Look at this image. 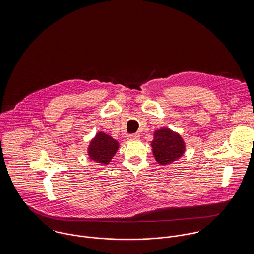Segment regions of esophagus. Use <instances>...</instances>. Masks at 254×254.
<instances>
[{
    "label": "esophagus",
    "mask_w": 254,
    "mask_h": 254,
    "mask_svg": "<svg viewBox=\"0 0 254 254\" xmlns=\"http://www.w3.org/2000/svg\"><path fill=\"white\" fill-rule=\"evenodd\" d=\"M127 139L128 140H138L140 139V135L138 133H135V134H129L127 136Z\"/></svg>",
    "instance_id": "esophagus-1"
}]
</instances>
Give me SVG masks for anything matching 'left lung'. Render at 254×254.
<instances>
[{"mask_svg": "<svg viewBox=\"0 0 254 254\" xmlns=\"http://www.w3.org/2000/svg\"><path fill=\"white\" fill-rule=\"evenodd\" d=\"M151 146L156 161L161 165L174 162L185 151V145L180 135L169 129L157 130L154 133Z\"/></svg>", "mask_w": 254, "mask_h": 254, "instance_id": "obj_1", "label": "left lung"}]
</instances>
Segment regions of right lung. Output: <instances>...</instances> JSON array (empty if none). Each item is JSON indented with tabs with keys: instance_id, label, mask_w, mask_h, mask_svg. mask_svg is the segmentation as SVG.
Listing matches in <instances>:
<instances>
[{
	"instance_id": "right-lung-1",
	"label": "right lung",
	"mask_w": 254,
	"mask_h": 254,
	"mask_svg": "<svg viewBox=\"0 0 254 254\" xmlns=\"http://www.w3.org/2000/svg\"><path fill=\"white\" fill-rule=\"evenodd\" d=\"M117 148V141L101 132L97 134L96 138L91 142V145L89 146V155L91 159L97 161L98 163L108 164L114 156Z\"/></svg>"
}]
</instances>
